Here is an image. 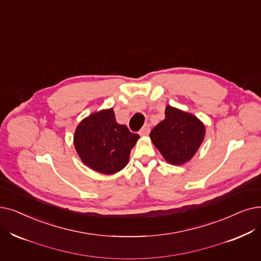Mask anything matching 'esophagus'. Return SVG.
I'll use <instances>...</instances> for the list:
<instances>
[{
  "label": "esophagus",
  "mask_w": 261,
  "mask_h": 261,
  "mask_svg": "<svg viewBox=\"0 0 261 261\" xmlns=\"http://www.w3.org/2000/svg\"><path fill=\"white\" fill-rule=\"evenodd\" d=\"M149 132H150V127H149V124H145V126L141 129L140 134H141V135H148V134H149Z\"/></svg>",
  "instance_id": "esophagus-1"
}]
</instances>
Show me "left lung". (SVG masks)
<instances>
[{
  "label": "left lung",
  "mask_w": 261,
  "mask_h": 261,
  "mask_svg": "<svg viewBox=\"0 0 261 261\" xmlns=\"http://www.w3.org/2000/svg\"><path fill=\"white\" fill-rule=\"evenodd\" d=\"M205 137V126L189 113L167 106L165 119L151 130L150 138L165 160L175 165L188 162Z\"/></svg>",
  "instance_id": "left-lung-1"
}]
</instances>
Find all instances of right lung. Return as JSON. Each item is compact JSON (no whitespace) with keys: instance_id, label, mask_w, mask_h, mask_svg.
<instances>
[{"instance_id":"add662e5","label":"right lung","mask_w":261,"mask_h":261,"mask_svg":"<svg viewBox=\"0 0 261 261\" xmlns=\"http://www.w3.org/2000/svg\"><path fill=\"white\" fill-rule=\"evenodd\" d=\"M140 135L115 120L113 109L83 119L74 133L75 150L82 161L102 174H114L127 165Z\"/></svg>"}]
</instances>
